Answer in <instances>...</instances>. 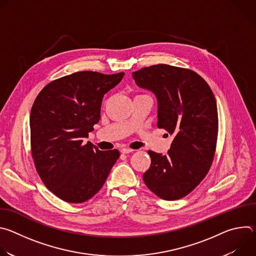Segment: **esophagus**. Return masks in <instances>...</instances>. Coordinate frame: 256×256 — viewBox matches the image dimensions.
<instances>
[{
	"mask_svg": "<svg viewBox=\"0 0 256 256\" xmlns=\"http://www.w3.org/2000/svg\"><path fill=\"white\" fill-rule=\"evenodd\" d=\"M120 152H122V154H130V153L132 152V149H128V148H122V149L120 150Z\"/></svg>",
	"mask_w": 256,
	"mask_h": 256,
	"instance_id": "obj_1",
	"label": "esophagus"
}]
</instances>
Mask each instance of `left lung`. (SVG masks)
<instances>
[{"mask_svg":"<svg viewBox=\"0 0 256 256\" xmlns=\"http://www.w3.org/2000/svg\"><path fill=\"white\" fill-rule=\"evenodd\" d=\"M136 84L158 101L159 128L174 136L167 155L148 151L150 168L142 174L157 196L175 200L192 192L208 174L218 138V110L208 83L196 72L155 64L132 72Z\"/></svg>","mask_w":256,"mask_h":256,"instance_id":"obj_1","label":"left lung"}]
</instances>
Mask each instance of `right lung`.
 <instances>
[{
  "label": "right lung",
  "instance_id": "1",
  "mask_svg": "<svg viewBox=\"0 0 256 256\" xmlns=\"http://www.w3.org/2000/svg\"><path fill=\"white\" fill-rule=\"evenodd\" d=\"M124 76L77 72L48 84L32 105L30 142L36 171L64 202L80 204L94 196L120 157L118 150L100 151L84 138L99 122L104 95Z\"/></svg>",
  "mask_w": 256,
  "mask_h": 256
}]
</instances>
